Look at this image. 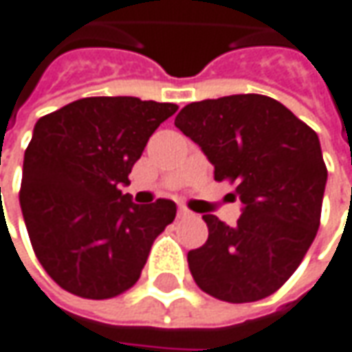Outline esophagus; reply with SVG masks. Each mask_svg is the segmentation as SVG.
I'll list each match as a JSON object with an SVG mask.
<instances>
[{
  "label": "esophagus",
  "instance_id": "obj_1",
  "mask_svg": "<svg viewBox=\"0 0 352 352\" xmlns=\"http://www.w3.org/2000/svg\"><path fill=\"white\" fill-rule=\"evenodd\" d=\"M192 217V212L187 208V206H179V219H189Z\"/></svg>",
  "mask_w": 352,
  "mask_h": 352
}]
</instances>
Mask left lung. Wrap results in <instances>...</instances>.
I'll return each instance as SVG.
<instances>
[{
  "mask_svg": "<svg viewBox=\"0 0 352 352\" xmlns=\"http://www.w3.org/2000/svg\"><path fill=\"white\" fill-rule=\"evenodd\" d=\"M175 126L205 151L217 181L236 185L234 226L203 214L206 242L187 254L197 285L228 303L278 292L314 242L327 183L319 138L278 100L234 94L187 104Z\"/></svg>",
  "mask_w": 352,
  "mask_h": 352,
  "instance_id": "8db88e82",
  "label": "left lung"
}]
</instances>
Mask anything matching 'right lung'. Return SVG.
I'll return each instance as SVG.
<instances>
[{
  "mask_svg": "<svg viewBox=\"0 0 352 352\" xmlns=\"http://www.w3.org/2000/svg\"><path fill=\"white\" fill-rule=\"evenodd\" d=\"M177 104L92 96L43 116L25 149L19 203L35 256L63 289L110 299L140 280L173 201L135 205L122 187Z\"/></svg>",
  "mask_w": 352,
  "mask_h": 352,
  "instance_id": "obj_1",
  "label": "right lung"
}]
</instances>
